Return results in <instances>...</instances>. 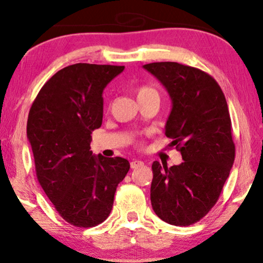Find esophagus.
Here are the masks:
<instances>
[{
	"mask_svg": "<svg viewBox=\"0 0 263 263\" xmlns=\"http://www.w3.org/2000/svg\"><path fill=\"white\" fill-rule=\"evenodd\" d=\"M143 165H145V163H143V161H141V160H139V159H134V160L130 161L132 168L141 167V166H143Z\"/></svg>",
	"mask_w": 263,
	"mask_h": 263,
	"instance_id": "esophagus-1",
	"label": "esophagus"
}]
</instances>
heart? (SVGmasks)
<instances>
[{"mask_svg":"<svg viewBox=\"0 0 263 263\" xmlns=\"http://www.w3.org/2000/svg\"><path fill=\"white\" fill-rule=\"evenodd\" d=\"M149 93H156V92H154L153 89L149 87H140L138 89V98H141V97L149 95Z\"/></svg>","mask_w":263,"mask_h":263,"instance_id":"obj_1","label":"heart"}]
</instances>
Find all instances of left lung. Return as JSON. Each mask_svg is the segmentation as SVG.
I'll return each mask as SVG.
<instances>
[{
	"label": "left lung",
	"instance_id": "8db88e82",
	"mask_svg": "<svg viewBox=\"0 0 263 263\" xmlns=\"http://www.w3.org/2000/svg\"><path fill=\"white\" fill-rule=\"evenodd\" d=\"M142 67L168 93L165 135L183 159L171 167L152 164L151 203L167 224L192 225L217 202L235 161L228 103L220 86L202 70L177 62Z\"/></svg>",
	"mask_w": 263,
	"mask_h": 263
}]
</instances>
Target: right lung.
Instances as JSON below:
<instances>
[{"label": "right lung", "instance_id": "obj_1", "mask_svg": "<svg viewBox=\"0 0 263 263\" xmlns=\"http://www.w3.org/2000/svg\"><path fill=\"white\" fill-rule=\"evenodd\" d=\"M124 66L77 63L46 81L32 104L27 139L43 190L78 228L103 222L130 164L93 154L91 134L103 122V92Z\"/></svg>", "mask_w": 263, "mask_h": 263}]
</instances>
